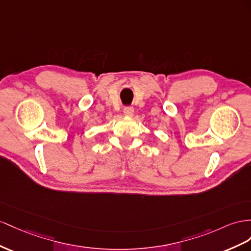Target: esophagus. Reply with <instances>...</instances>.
Wrapping results in <instances>:
<instances>
[{
  "instance_id": "1",
  "label": "esophagus",
  "mask_w": 251,
  "mask_h": 251,
  "mask_svg": "<svg viewBox=\"0 0 251 251\" xmlns=\"http://www.w3.org/2000/svg\"><path fill=\"white\" fill-rule=\"evenodd\" d=\"M123 112H124V114L126 115V117H131V115L133 114V108L131 106H126L124 108Z\"/></svg>"
}]
</instances>
